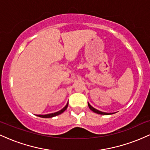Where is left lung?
<instances>
[{"instance_id":"8db88e82","label":"left lung","mask_w":150,"mask_h":150,"mask_svg":"<svg viewBox=\"0 0 150 150\" xmlns=\"http://www.w3.org/2000/svg\"><path fill=\"white\" fill-rule=\"evenodd\" d=\"M88 106H89V108H90V110H92V111H94V113H98V114H101V115H110V114H112V113H106V112H102V111H99V110L96 109V108H94V107H92V106H91V105L89 104V103H88Z\"/></svg>"}]
</instances>
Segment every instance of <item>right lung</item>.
Instances as JSON below:
<instances>
[{"label": "right lung", "mask_w": 150, "mask_h": 150, "mask_svg": "<svg viewBox=\"0 0 150 150\" xmlns=\"http://www.w3.org/2000/svg\"><path fill=\"white\" fill-rule=\"evenodd\" d=\"M68 102L67 103V104L65 105V106L64 108H62L61 110L57 111V112H55L53 113H49V114H46V115H37V116L39 117H41V118H52V117L56 116H58V115L61 114V113H62L63 112H64L65 110L67 109V108H68Z\"/></svg>", "instance_id": "add662e5"}]
</instances>
